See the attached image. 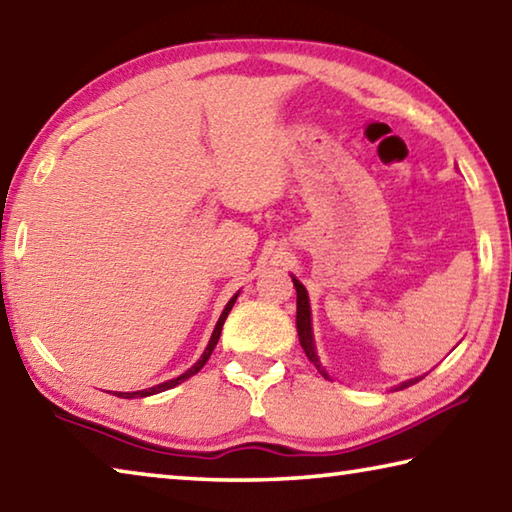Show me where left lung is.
<instances>
[{"instance_id":"left-lung-1","label":"left lung","mask_w":512,"mask_h":512,"mask_svg":"<svg viewBox=\"0 0 512 512\" xmlns=\"http://www.w3.org/2000/svg\"><path fill=\"white\" fill-rule=\"evenodd\" d=\"M292 283H294V288H297V333H299L301 348L306 351L308 360L317 366V371L324 375L326 380H330L328 371L324 369V364H321V360H319L317 346H315V335H312V310H310L308 290L303 288V283L297 279V276H292ZM418 380H423V378H411L407 382H400L398 387H393V391L407 389V387H411V384H416Z\"/></svg>"}]
</instances>
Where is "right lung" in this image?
Instances as JSON below:
<instances>
[{"label": "right lung", "mask_w": 512, "mask_h": 512, "mask_svg": "<svg viewBox=\"0 0 512 512\" xmlns=\"http://www.w3.org/2000/svg\"><path fill=\"white\" fill-rule=\"evenodd\" d=\"M238 294L240 292H236L233 294V297L229 299V303L227 306H224V310H222V315H220V319H218V324H215V328H213V333H211V339H209V344H206V348H204V353L200 355V360H197L191 369L188 371H184L182 375H177V378H173V380H166V382H161V384H155V387H150V389H143V391H114V396H119V398H146V396H155V393H161V391H168V389H173V387H177V384H182V382H186L188 378H191V375H195L197 371L202 369V366L206 364V360H209L211 357V353H213V348H215V344H218V339H220V333H222V326H224V319H227V315L231 312V308H233V303H236V299H238Z\"/></svg>", "instance_id": "add662e5"}]
</instances>
